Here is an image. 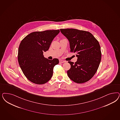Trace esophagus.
Masks as SVG:
<instances>
[{
	"instance_id": "34e87169",
	"label": "esophagus",
	"mask_w": 120,
	"mask_h": 120,
	"mask_svg": "<svg viewBox=\"0 0 120 120\" xmlns=\"http://www.w3.org/2000/svg\"><path fill=\"white\" fill-rule=\"evenodd\" d=\"M59 62H60V63H64V62H66V61L60 59V60H59Z\"/></svg>"
}]
</instances>
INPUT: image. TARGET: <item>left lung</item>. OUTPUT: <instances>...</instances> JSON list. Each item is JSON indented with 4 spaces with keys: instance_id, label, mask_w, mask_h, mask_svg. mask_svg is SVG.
I'll use <instances>...</instances> for the list:
<instances>
[{
    "instance_id": "8db88e82",
    "label": "left lung",
    "mask_w": 120,
    "mask_h": 120,
    "mask_svg": "<svg viewBox=\"0 0 120 120\" xmlns=\"http://www.w3.org/2000/svg\"><path fill=\"white\" fill-rule=\"evenodd\" d=\"M60 32L70 42L71 50L76 52L77 60L68 61L71 68L68 76L77 83L88 81L96 73L101 60L99 43L90 33L75 29H61Z\"/></svg>"
}]
</instances>
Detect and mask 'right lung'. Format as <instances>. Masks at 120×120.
Instances as JSON below:
<instances>
[{"mask_svg":"<svg viewBox=\"0 0 120 120\" xmlns=\"http://www.w3.org/2000/svg\"><path fill=\"white\" fill-rule=\"evenodd\" d=\"M60 30L32 32L22 40L18 50L20 67L27 79L37 84H43L52 77L54 66L59 60L44 58L43 52L48 50Z\"/></svg>","mask_w":120,"mask_h":120,"instance_id":"1","label":"right lung"}]
</instances>
